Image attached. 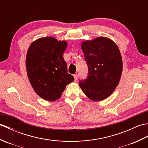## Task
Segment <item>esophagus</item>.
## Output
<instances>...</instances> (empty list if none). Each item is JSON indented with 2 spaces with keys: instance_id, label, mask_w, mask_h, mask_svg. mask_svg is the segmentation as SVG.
I'll return each mask as SVG.
<instances>
[{
  "instance_id": "34e87169",
  "label": "esophagus",
  "mask_w": 148,
  "mask_h": 148,
  "mask_svg": "<svg viewBox=\"0 0 148 148\" xmlns=\"http://www.w3.org/2000/svg\"><path fill=\"white\" fill-rule=\"evenodd\" d=\"M74 81H77V78H78L77 74H74Z\"/></svg>"
}]
</instances>
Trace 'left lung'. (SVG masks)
Here are the masks:
<instances>
[{"label":"left lung","mask_w":148,"mask_h":148,"mask_svg":"<svg viewBox=\"0 0 148 148\" xmlns=\"http://www.w3.org/2000/svg\"><path fill=\"white\" fill-rule=\"evenodd\" d=\"M88 69V76L79 84L93 101L102 100L118 86L122 72V59L118 46L111 39L98 37L81 45Z\"/></svg>","instance_id":"obj_1"}]
</instances>
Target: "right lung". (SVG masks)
<instances>
[{
  "mask_svg": "<svg viewBox=\"0 0 148 148\" xmlns=\"http://www.w3.org/2000/svg\"><path fill=\"white\" fill-rule=\"evenodd\" d=\"M65 41L53 37L35 40L28 50L26 66L30 82L36 93L49 101L60 99L66 86L74 80L67 72L63 55Z\"/></svg>",
  "mask_w": 148,
  "mask_h": 148,
  "instance_id": "1",
  "label": "right lung"
}]
</instances>
